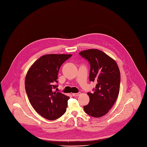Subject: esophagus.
<instances>
[{
	"instance_id": "34e87169",
	"label": "esophagus",
	"mask_w": 147,
	"mask_h": 147,
	"mask_svg": "<svg viewBox=\"0 0 147 147\" xmlns=\"http://www.w3.org/2000/svg\"><path fill=\"white\" fill-rule=\"evenodd\" d=\"M81 95V93L80 92H78V93H73L72 94V96H78L79 95Z\"/></svg>"
}]
</instances>
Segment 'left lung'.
Instances as JSON below:
<instances>
[{"label":"left lung","instance_id":"obj_1","mask_svg":"<svg viewBox=\"0 0 147 147\" xmlns=\"http://www.w3.org/2000/svg\"><path fill=\"white\" fill-rule=\"evenodd\" d=\"M91 65L89 81L97 82L94 92H88L89 102L84 106L89 115L99 118L114 105L120 88V71L114 59L102 51L91 49L80 52Z\"/></svg>","mask_w":147,"mask_h":147}]
</instances>
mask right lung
Instances as JSON below:
<instances>
[{
    "label": "right lung",
    "instance_id": "right-lung-1",
    "mask_svg": "<svg viewBox=\"0 0 147 147\" xmlns=\"http://www.w3.org/2000/svg\"><path fill=\"white\" fill-rule=\"evenodd\" d=\"M70 54H48L40 56L27 72L26 92L33 108L43 118L55 120L66 112L69 97L53 92L57 87L58 75L62 63L71 57Z\"/></svg>",
    "mask_w": 147,
    "mask_h": 147
}]
</instances>
